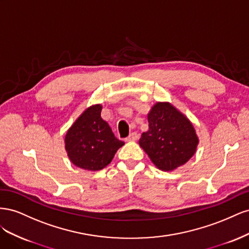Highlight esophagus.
<instances>
[{
  "label": "esophagus",
  "instance_id": "esophagus-1",
  "mask_svg": "<svg viewBox=\"0 0 249 249\" xmlns=\"http://www.w3.org/2000/svg\"><path fill=\"white\" fill-rule=\"evenodd\" d=\"M138 139H139V135L136 132H134L129 135V137L126 138V141H136Z\"/></svg>",
  "mask_w": 249,
  "mask_h": 249
}]
</instances>
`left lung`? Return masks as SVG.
I'll list each match as a JSON object with an SVG mask.
<instances>
[{"instance_id":"obj_1","label":"left lung","mask_w":249,"mask_h":249,"mask_svg":"<svg viewBox=\"0 0 249 249\" xmlns=\"http://www.w3.org/2000/svg\"><path fill=\"white\" fill-rule=\"evenodd\" d=\"M147 119L148 130L142 133L139 145L157 168L172 171L191 159L199 140L185 114L168 102H158Z\"/></svg>"}]
</instances>
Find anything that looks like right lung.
I'll list each match as a JSON object with an SVG mask.
<instances>
[{
    "label": "right lung",
    "instance_id": "obj_1",
    "mask_svg": "<svg viewBox=\"0 0 249 249\" xmlns=\"http://www.w3.org/2000/svg\"><path fill=\"white\" fill-rule=\"evenodd\" d=\"M102 105L88 107L67 131L64 144L71 162L87 171H97L111 163L124 142L118 140L101 117Z\"/></svg>",
    "mask_w": 249,
    "mask_h": 249
}]
</instances>
